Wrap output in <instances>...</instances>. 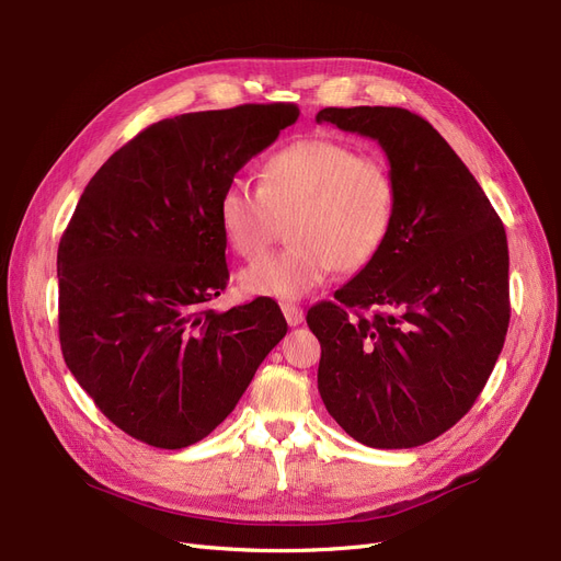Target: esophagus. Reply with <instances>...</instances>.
<instances>
[{
	"label": "esophagus",
	"instance_id": "esophagus-1",
	"mask_svg": "<svg viewBox=\"0 0 561 561\" xmlns=\"http://www.w3.org/2000/svg\"><path fill=\"white\" fill-rule=\"evenodd\" d=\"M282 311H284V318H286V322H288L290 328L300 325V322L305 320V311H302V307L296 305V302H284V305H282Z\"/></svg>",
	"mask_w": 561,
	"mask_h": 561
}]
</instances>
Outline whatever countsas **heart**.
I'll use <instances>...</instances> for the list:
<instances>
[{
	"instance_id": "obj_1",
	"label": "heart",
	"mask_w": 561,
	"mask_h": 561,
	"mask_svg": "<svg viewBox=\"0 0 561 561\" xmlns=\"http://www.w3.org/2000/svg\"><path fill=\"white\" fill-rule=\"evenodd\" d=\"M398 214V182L387 159L332 138H302L261 163L259 186L229 182L218 225L239 256L256 254L286 222L284 250L241 271L248 296L298 300L339 268L364 271L387 245Z\"/></svg>"
}]
</instances>
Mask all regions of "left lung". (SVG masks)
Wrapping results in <instances>:
<instances>
[{"instance_id":"8db88e82","label":"left lung","mask_w":561,"mask_h":561,"mask_svg":"<svg viewBox=\"0 0 561 561\" xmlns=\"http://www.w3.org/2000/svg\"><path fill=\"white\" fill-rule=\"evenodd\" d=\"M381 145L398 214L373 263L318 302V391L370 448H416L476 404L510 328V250L478 180L427 121L398 106L322 108Z\"/></svg>"}]
</instances>
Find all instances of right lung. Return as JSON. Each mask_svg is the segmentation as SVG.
I'll use <instances>...</instances> for the list:
<instances>
[{
    "label": "right lung",
    "mask_w": 561,
    "mask_h": 561,
    "mask_svg": "<svg viewBox=\"0 0 561 561\" xmlns=\"http://www.w3.org/2000/svg\"><path fill=\"white\" fill-rule=\"evenodd\" d=\"M298 115L288 102L241 104L150 125L95 172L61 236L64 359L102 414L147 446L211 434L286 336L271 298L225 313L206 302L229 279L218 197Z\"/></svg>",
    "instance_id": "add662e5"
}]
</instances>
